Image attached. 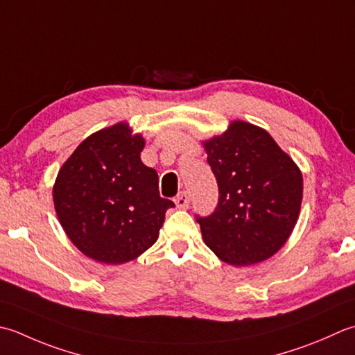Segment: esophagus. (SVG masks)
<instances>
[{"instance_id": "34e87169", "label": "esophagus", "mask_w": 355, "mask_h": 355, "mask_svg": "<svg viewBox=\"0 0 355 355\" xmlns=\"http://www.w3.org/2000/svg\"><path fill=\"white\" fill-rule=\"evenodd\" d=\"M173 201H175V205L178 209H187L191 205V197H189V192L187 191H182L178 192V196L173 198Z\"/></svg>"}]
</instances>
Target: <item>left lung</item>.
<instances>
[{"label":"left lung","instance_id":"1","mask_svg":"<svg viewBox=\"0 0 355 355\" xmlns=\"http://www.w3.org/2000/svg\"><path fill=\"white\" fill-rule=\"evenodd\" d=\"M203 146L220 193L214 214L197 217L206 246L227 265L268 260L297 225L302 171L265 129L241 120Z\"/></svg>","mask_w":355,"mask_h":355}]
</instances>
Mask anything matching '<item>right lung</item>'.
I'll return each instance as SVG.
<instances>
[{"mask_svg":"<svg viewBox=\"0 0 355 355\" xmlns=\"http://www.w3.org/2000/svg\"><path fill=\"white\" fill-rule=\"evenodd\" d=\"M141 134L116 123L89 135L55 180V212L89 259L123 265L154 245L173 203L158 192L155 169L143 164Z\"/></svg>","mask_w":355,"mask_h":355,"instance_id":"right-lung-1","label":"right lung"}]
</instances>
